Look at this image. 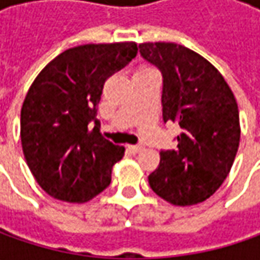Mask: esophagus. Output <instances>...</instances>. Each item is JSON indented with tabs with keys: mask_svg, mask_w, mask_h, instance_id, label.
Returning <instances> with one entry per match:
<instances>
[{
	"mask_svg": "<svg viewBox=\"0 0 260 260\" xmlns=\"http://www.w3.org/2000/svg\"><path fill=\"white\" fill-rule=\"evenodd\" d=\"M143 149H145V145H143V143H137V145L128 146V150H130L132 153H139V152H142Z\"/></svg>",
	"mask_w": 260,
	"mask_h": 260,
	"instance_id": "34e87169",
	"label": "esophagus"
}]
</instances>
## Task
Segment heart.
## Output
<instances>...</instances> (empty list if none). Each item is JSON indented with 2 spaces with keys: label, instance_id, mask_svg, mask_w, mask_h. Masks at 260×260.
Masks as SVG:
<instances>
[{
  "label": "heart",
  "instance_id": "1",
  "mask_svg": "<svg viewBox=\"0 0 260 260\" xmlns=\"http://www.w3.org/2000/svg\"><path fill=\"white\" fill-rule=\"evenodd\" d=\"M140 69H149V68H146V66H143V68H140Z\"/></svg>",
  "mask_w": 260,
  "mask_h": 260
}]
</instances>
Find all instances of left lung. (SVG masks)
<instances>
[{
	"mask_svg": "<svg viewBox=\"0 0 260 260\" xmlns=\"http://www.w3.org/2000/svg\"><path fill=\"white\" fill-rule=\"evenodd\" d=\"M139 50L164 78V121L182 128L176 149L160 152L149 185L174 205L203 203L224 182L239 149L235 95L214 66L185 46L142 43Z\"/></svg>",
	"mask_w": 260,
	"mask_h": 260,
	"instance_id": "1",
	"label": "left lung"
}]
</instances>
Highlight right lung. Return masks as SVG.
Listing matches in <instances>:
<instances>
[{
    "instance_id": "obj_1",
    "label": "right lung",
    "mask_w": 260,
    "mask_h": 260,
    "mask_svg": "<svg viewBox=\"0 0 260 260\" xmlns=\"http://www.w3.org/2000/svg\"><path fill=\"white\" fill-rule=\"evenodd\" d=\"M137 55L135 42L68 49L45 66L25 95L20 136L27 165L50 197L85 203L111 182L124 147L100 133L105 81Z\"/></svg>"
}]
</instances>
